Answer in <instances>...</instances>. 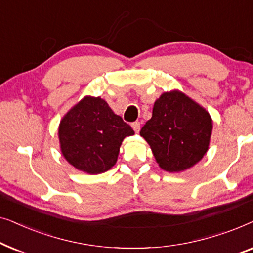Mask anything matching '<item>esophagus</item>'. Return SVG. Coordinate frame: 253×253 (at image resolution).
I'll return each mask as SVG.
<instances>
[{"mask_svg": "<svg viewBox=\"0 0 253 253\" xmlns=\"http://www.w3.org/2000/svg\"><path fill=\"white\" fill-rule=\"evenodd\" d=\"M131 126H132L134 132H136V133L139 132V130H140V123L139 122H133L132 124H131Z\"/></svg>", "mask_w": 253, "mask_h": 253, "instance_id": "esophagus-1", "label": "esophagus"}]
</instances>
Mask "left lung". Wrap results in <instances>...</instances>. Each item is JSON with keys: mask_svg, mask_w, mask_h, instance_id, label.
Instances as JSON below:
<instances>
[{"mask_svg": "<svg viewBox=\"0 0 253 253\" xmlns=\"http://www.w3.org/2000/svg\"><path fill=\"white\" fill-rule=\"evenodd\" d=\"M212 119L207 110L177 89L162 93L151 120L141 127L160 168L184 171L202 160L210 146Z\"/></svg>", "mask_w": 253, "mask_h": 253, "instance_id": "obj_1", "label": "left lung"}]
</instances>
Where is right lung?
Listing matches in <instances>:
<instances>
[{
    "label": "right lung",
    "instance_id": "1",
    "mask_svg": "<svg viewBox=\"0 0 253 253\" xmlns=\"http://www.w3.org/2000/svg\"><path fill=\"white\" fill-rule=\"evenodd\" d=\"M134 131L116 115L105 100L85 96L61 120L58 139L69 164L91 175L116 164L123 139Z\"/></svg>",
    "mask_w": 253,
    "mask_h": 253
}]
</instances>
